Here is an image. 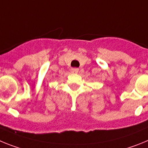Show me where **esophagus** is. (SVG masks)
Here are the masks:
<instances>
[{
	"instance_id": "34e87169",
	"label": "esophagus",
	"mask_w": 148,
	"mask_h": 148,
	"mask_svg": "<svg viewBox=\"0 0 148 148\" xmlns=\"http://www.w3.org/2000/svg\"><path fill=\"white\" fill-rule=\"evenodd\" d=\"M78 68H74V69H72L71 70V72L73 73H78Z\"/></svg>"
}]
</instances>
